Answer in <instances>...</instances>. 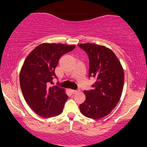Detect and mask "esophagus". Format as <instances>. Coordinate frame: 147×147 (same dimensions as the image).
<instances>
[{
    "mask_svg": "<svg viewBox=\"0 0 147 147\" xmlns=\"http://www.w3.org/2000/svg\"><path fill=\"white\" fill-rule=\"evenodd\" d=\"M71 92L72 94H76L78 92H79V90H71Z\"/></svg>",
    "mask_w": 147,
    "mask_h": 147,
    "instance_id": "esophagus-1",
    "label": "esophagus"
}]
</instances>
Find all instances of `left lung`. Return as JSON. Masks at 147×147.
I'll return each instance as SVG.
<instances>
[{"mask_svg":"<svg viewBox=\"0 0 147 147\" xmlns=\"http://www.w3.org/2000/svg\"><path fill=\"white\" fill-rule=\"evenodd\" d=\"M78 46L88 57V77L96 79L92 88L84 90L86 100L79 109L86 117L100 119L110 113L120 99L124 86V70L109 48L92 43Z\"/></svg>","mask_w":147,"mask_h":147,"instance_id":"obj_1","label":"left lung"}]
</instances>
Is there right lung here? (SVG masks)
<instances>
[{"label":"right lung","instance_id":"right-lung-1","mask_svg":"<svg viewBox=\"0 0 147 147\" xmlns=\"http://www.w3.org/2000/svg\"><path fill=\"white\" fill-rule=\"evenodd\" d=\"M75 45L43 43L30 53L20 73V85L23 97L36 113L49 118L62 113L68 95L58 86L50 87L57 78L55 69L60 57L72 51Z\"/></svg>","mask_w":147,"mask_h":147}]
</instances>
